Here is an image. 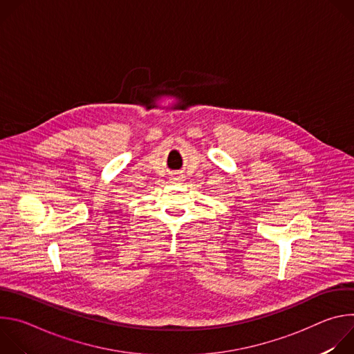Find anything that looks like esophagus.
<instances>
[{
    "mask_svg": "<svg viewBox=\"0 0 354 354\" xmlns=\"http://www.w3.org/2000/svg\"><path fill=\"white\" fill-rule=\"evenodd\" d=\"M183 179H185V176H183L182 172H174V174L171 175V178H169L171 183H178V182H182Z\"/></svg>",
    "mask_w": 354,
    "mask_h": 354,
    "instance_id": "1",
    "label": "esophagus"
}]
</instances>
